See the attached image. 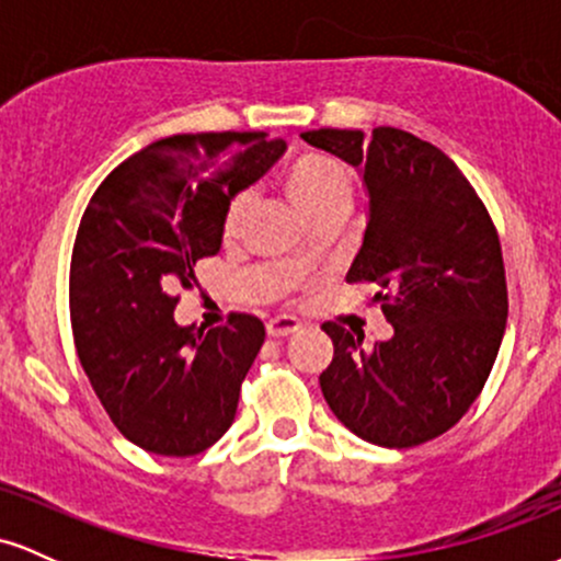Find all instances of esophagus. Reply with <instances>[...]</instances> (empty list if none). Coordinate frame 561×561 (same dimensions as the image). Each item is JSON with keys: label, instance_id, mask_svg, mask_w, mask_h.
I'll list each match as a JSON object with an SVG mask.
<instances>
[{"label": "esophagus", "instance_id": "1", "mask_svg": "<svg viewBox=\"0 0 561 561\" xmlns=\"http://www.w3.org/2000/svg\"><path fill=\"white\" fill-rule=\"evenodd\" d=\"M298 330H300V321L293 317H276L266 324L268 337H289V334H295Z\"/></svg>", "mask_w": 561, "mask_h": 561}]
</instances>
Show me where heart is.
Wrapping results in <instances>:
<instances>
[{"label": "heart", "mask_w": 561, "mask_h": 561, "mask_svg": "<svg viewBox=\"0 0 561 561\" xmlns=\"http://www.w3.org/2000/svg\"><path fill=\"white\" fill-rule=\"evenodd\" d=\"M282 184L295 205L311 221L321 216L347 214L353 197V173L340 158L327 156V152H300L287 163L282 173ZM250 208L248 192H237L227 203L221 218V231L227 240L240 234L244 216Z\"/></svg>", "instance_id": "obj_1"}]
</instances>
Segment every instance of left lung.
I'll return each instance as SVG.
<instances>
[{"label": "left lung", "mask_w": 561, "mask_h": 561, "mask_svg": "<svg viewBox=\"0 0 561 561\" xmlns=\"http://www.w3.org/2000/svg\"><path fill=\"white\" fill-rule=\"evenodd\" d=\"M317 150L362 165L369 190L364 244L345 279L375 285L392 337L324 321L332 364L319 385L340 422L366 443L414 448L448 433L478 401L506 330L499 231L459 165L392 126L300 134Z\"/></svg>", "instance_id": "left-lung-1"}]
</instances>
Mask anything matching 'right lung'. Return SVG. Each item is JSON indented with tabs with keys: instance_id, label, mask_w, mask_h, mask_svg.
I'll list each match as a JSON object with an SVG mask.
<instances>
[{
	"instance_id": "obj_1",
	"label": "right lung",
	"mask_w": 561,
	"mask_h": 561,
	"mask_svg": "<svg viewBox=\"0 0 561 561\" xmlns=\"http://www.w3.org/2000/svg\"><path fill=\"white\" fill-rule=\"evenodd\" d=\"M266 131L152 141L89 199L70 255V327L79 362L118 433L160 456L203 454L231 427L263 321L231 311L195 334L173 321L179 289L221 248L234 192L272 169L285 141Z\"/></svg>"
}]
</instances>
